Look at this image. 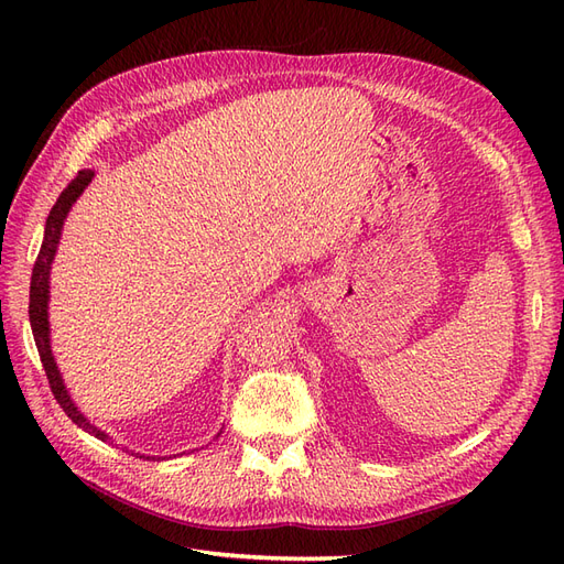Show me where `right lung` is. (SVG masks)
Segmentation results:
<instances>
[{"label":"right lung","instance_id":"add662e5","mask_svg":"<svg viewBox=\"0 0 564 564\" xmlns=\"http://www.w3.org/2000/svg\"><path fill=\"white\" fill-rule=\"evenodd\" d=\"M94 176H96L94 169H82V172L75 176V181L58 195L54 209L48 212L46 226H44V240H42V247H40V253H37L35 268H32V280H30V327H32V336H35V346L40 350V360H42V367L46 371L51 392L56 395L58 404L63 406V412L70 416L82 431H87L89 435L104 440V442H110L112 437L106 431H100L98 425H94L87 416L79 412V406L70 398V390L65 388L61 369L56 365L54 350H51V327H48L51 263H54V259H56L65 218H67V214H70L73 204L79 199V195L87 191V185L91 183ZM139 456L141 458H155V456H145V454H139Z\"/></svg>","mask_w":564,"mask_h":564}]
</instances>
